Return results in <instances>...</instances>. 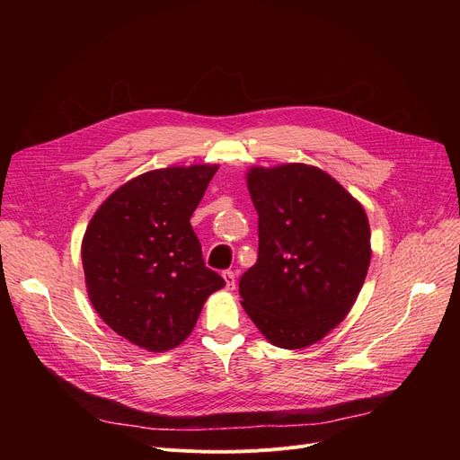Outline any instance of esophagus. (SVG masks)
<instances>
[{"mask_svg": "<svg viewBox=\"0 0 460 460\" xmlns=\"http://www.w3.org/2000/svg\"><path fill=\"white\" fill-rule=\"evenodd\" d=\"M222 276L226 279V287L229 288V291H233V288L236 287V274L233 270H224Z\"/></svg>", "mask_w": 460, "mask_h": 460, "instance_id": "1", "label": "esophagus"}]
</instances>
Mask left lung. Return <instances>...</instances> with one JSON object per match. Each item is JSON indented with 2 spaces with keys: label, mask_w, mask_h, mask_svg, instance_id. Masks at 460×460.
I'll use <instances>...</instances> for the list:
<instances>
[{
  "label": "left lung",
  "mask_w": 460,
  "mask_h": 460,
  "mask_svg": "<svg viewBox=\"0 0 460 460\" xmlns=\"http://www.w3.org/2000/svg\"><path fill=\"white\" fill-rule=\"evenodd\" d=\"M248 188L259 214V252L238 283L243 305L272 345L309 347L347 317L366 281V210L305 164L253 167Z\"/></svg>",
  "instance_id": "1"
}]
</instances>
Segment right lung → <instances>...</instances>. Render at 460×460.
<instances>
[{
	"mask_svg": "<svg viewBox=\"0 0 460 460\" xmlns=\"http://www.w3.org/2000/svg\"><path fill=\"white\" fill-rule=\"evenodd\" d=\"M216 169L143 173L111 193L84 234L91 304L115 333L151 352L181 345L205 300L226 285L207 269L190 224Z\"/></svg>",
	"mask_w": 460,
	"mask_h": 460,
	"instance_id": "obj_1",
	"label": "right lung"
}]
</instances>
